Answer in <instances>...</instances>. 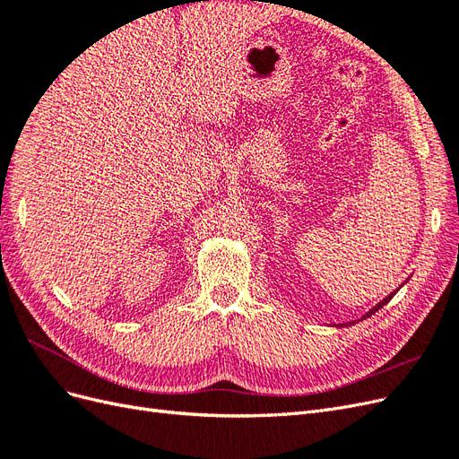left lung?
Instances as JSON below:
<instances>
[{
	"mask_svg": "<svg viewBox=\"0 0 459 459\" xmlns=\"http://www.w3.org/2000/svg\"><path fill=\"white\" fill-rule=\"evenodd\" d=\"M394 293H396V290H394ZM394 293H393V295H388V297H386V299H383V300H381V302H379V304H377V307H375V308H371V310H369V312H368V314H366V316H364V317H369V316H371V314H375V312H377V310H379V308H383V307H385V304H386V302H388V300H391V299H393V297H394ZM352 324H356V322H352Z\"/></svg>",
	"mask_w": 459,
	"mask_h": 459,
	"instance_id": "obj_1",
	"label": "left lung"
}]
</instances>
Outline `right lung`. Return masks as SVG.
I'll return each instance as SVG.
<instances>
[{
  "label": "right lung",
  "mask_w": 459,
  "mask_h": 459,
  "mask_svg": "<svg viewBox=\"0 0 459 459\" xmlns=\"http://www.w3.org/2000/svg\"><path fill=\"white\" fill-rule=\"evenodd\" d=\"M206 2H208V0H206Z\"/></svg>",
  "instance_id": "add662e5"
}]
</instances>
